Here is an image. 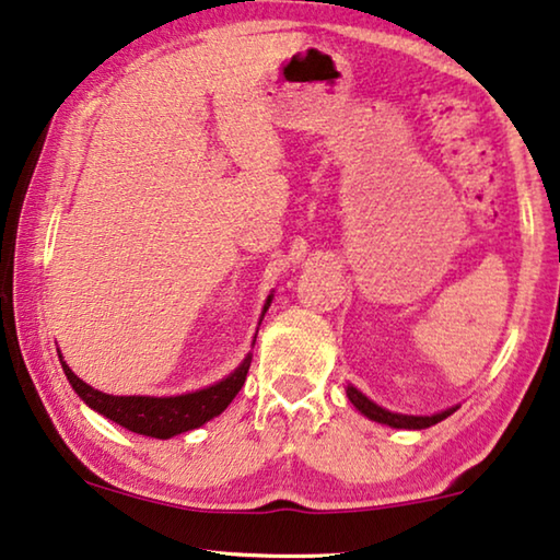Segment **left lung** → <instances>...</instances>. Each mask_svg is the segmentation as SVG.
Masks as SVG:
<instances>
[{
	"label": "left lung",
	"instance_id": "8db88e82",
	"mask_svg": "<svg viewBox=\"0 0 560 560\" xmlns=\"http://www.w3.org/2000/svg\"><path fill=\"white\" fill-rule=\"evenodd\" d=\"M348 398L352 406H355L363 416H368L370 420H375V423H385L390 428H408V430H420V428H430L435 423H441V420H445L451 416V412H455V408H448L443 412H435V416H402V412H390L385 410L381 406H375L373 400L365 398L363 393H360L358 388H352V385H348L346 388Z\"/></svg>",
	"mask_w": 560,
	"mask_h": 560
}]
</instances>
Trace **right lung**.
Segmentation results:
<instances>
[{"label":"right lung","mask_w":560,"mask_h":560,"mask_svg":"<svg viewBox=\"0 0 560 560\" xmlns=\"http://www.w3.org/2000/svg\"><path fill=\"white\" fill-rule=\"evenodd\" d=\"M270 300L272 295L268 298V303H265V310L270 307ZM250 363H253V355H247L235 373L222 377L220 383L195 393L172 395V398H150V395H107L102 390H94L92 385L80 381L65 360H62V370L74 393L80 395L92 410H97L100 416L115 420L117 425L132 430V433L167 441L172 435L187 433V430L200 428L214 416H220V412L230 406L232 398L240 393V388H243Z\"/></svg>","instance_id":"right-lung-1"}]
</instances>
